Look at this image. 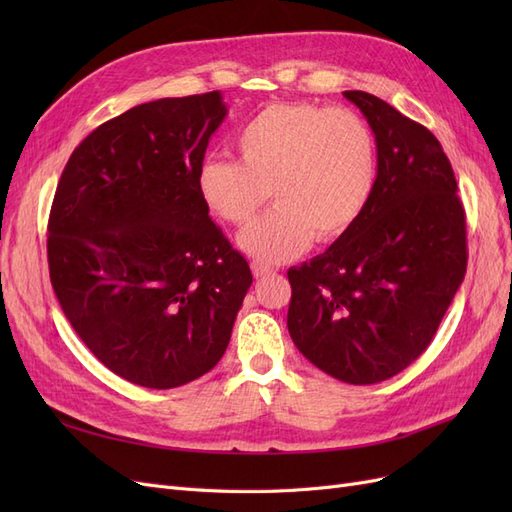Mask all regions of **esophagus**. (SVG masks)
Masks as SVG:
<instances>
[{
	"label": "esophagus",
	"mask_w": 512,
	"mask_h": 512,
	"mask_svg": "<svg viewBox=\"0 0 512 512\" xmlns=\"http://www.w3.org/2000/svg\"><path fill=\"white\" fill-rule=\"evenodd\" d=\"M252 273H254L256 280H260V277H267V275H271V273H273V269H271V267H267V265H262V262H252Z\"/></svg>",
	"instance_id": "esophagus-1"
}]
</instances>
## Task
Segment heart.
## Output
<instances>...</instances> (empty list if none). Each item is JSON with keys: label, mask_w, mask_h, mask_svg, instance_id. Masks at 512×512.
Returning <instances> with one entry per match:
<instances>
[{"label": "heart", "mask_w": 512, "mask_h": 512, "mask_svg": "<svg viewBox=\"0 0 512 512\" xmlns=\"http://www.w3.org/2000/svg\"><path fill=\"white\" fill-rule=\"evenodd\" d=\"M239 162L209 158L196 188L220 222L241 226L265 205L275 209L245 226L237 245L262 265L331 243L361 218L376 183V141L350 108L309 102L271 104L235 138Z\"/></svg>", "instance_id": "obj_1"}]
</instances>
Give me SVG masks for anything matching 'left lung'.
Segmentation results:
<instances>
[{"mask_svg": "<svg viewBox=\"0 0 512 512\" xmlns=\"http://www.w3.org/2000/svg\"><path fill=\"white\" fill-rule=\"evenodd\" d=\"M344 98L376 136L374 192L344 237L288 269V331L324 374L376 384L436 335L466 275V213L436 136L365 91Z\"/></svg>", "mask_w": 512, "mask_h": 512, "instance_id": "obj_1", "label": "left lung"}]
</instances>
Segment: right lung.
Listing matches in <instances>:
<instances>
[{
	"instance_id": "add662e5",
	"label": "right lung",
	"mask_w": 512,
	"mask_h": 512,
	"mask_svg": "<svg viewBox=\"0 0 512 512\" xmlns=\"http://www.w3.org/2000/svg\"><path fill=\"white\" fill-rule=\"evenodd\" d=\"M220 91L138 104L72 151L49 218V271L96 359L147 389L218 365L252 286L196 188Z\"/></svg>"
}]
</instances>
